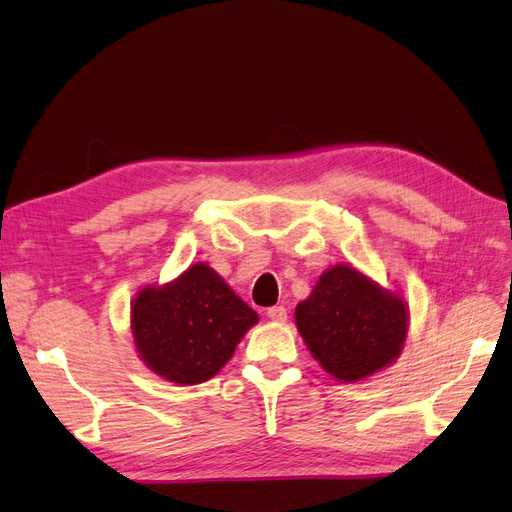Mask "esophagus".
Instances as JSON below:
<instances>
[{
  "mask_svg": "<svg viewBox=\"0 0 512 512\" xmlns=\"http://www.w3.org/2000/svg\"><path fill=\"white\" fill-rule=\"evenodd\" d=\"M266 316L273 322H285L287 320V310L283 306H273L266 310Z\"/></svg>",
  "mask_w": 512,
  "mask_h": 512,
  "instance_id": "34e87169",
  "label": "esophagus"
}]
</instances>
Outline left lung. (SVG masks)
<instances>
[{"instance_id":"1","label":"left lung","mask_w":512,"mask_h":512,"mask_svg":"<svg viewBox=\"0 0 512 512\" xmlns=\"http://www.w3.org/2000/svg\"><path fill=\"white\" fill-rule=\"evenodd\" d=\"M295 324L322 370L357 382L399 357L409 328L401 295L349 264L328 268L295 308Z\"/></svg>"}]
</instances>
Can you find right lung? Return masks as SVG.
<instances>
[{"label":"right lung","instance_id":"add662e5","mask_svg":"<svg viewBox=\"0 0 512 512\" xmlns=\"http://www.w3.org/2000/svg\"><path fill=\"white\" fill-rule=\"evenodd\" d=\"M258 314L204 262L138 291L132 335L142 362L175 384H200L231 359Z\"/></svg>","mask_w":512,"mask_h":512}]
</instances>
